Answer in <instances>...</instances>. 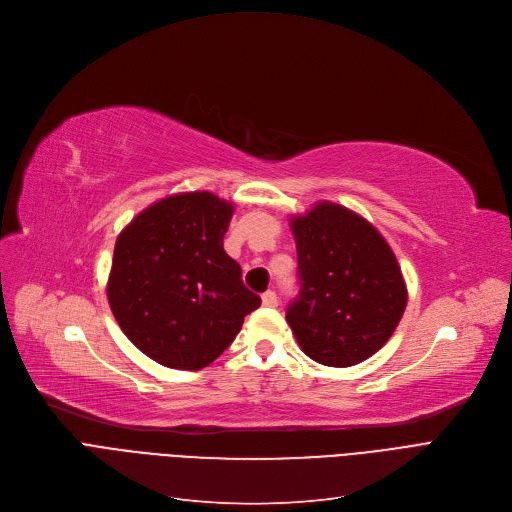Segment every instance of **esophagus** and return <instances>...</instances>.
Segmentation results:
<instances>
[{
  "label": "esophagus",
  "mask_w": 512,
  "mask_h": 512,
  "mask_svg": "<svg viewBox=\"0 0 512 512\" xmlns=\"http://www.w3.org/2000/svg\"><path fill=\"white\" fill-rule=\"evenodd\" d=\"M262 304H264V306H269V308H275V306L279 304V298H277V291H273V289H269V291H264V294H262Z\"/></svg>",
  "instance_id": "esophagus-1"
}]
</instances>
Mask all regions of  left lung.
Wrapping results in <instances>:
<instances>
[{
	"instance_id": "left-lung-1",
	"label": "left lung",
	"mask_w": 512,
	"mask_h": 512,
	"mask_svg": "<svg viewBox=\"0 0 512 512\" xmlns=\"http://www.w3.org/2000/svg\"><path fill=\"white\" fill-rule=\"evenodd\" d=\"M298 296L285 319L298 344L325 367H352L383 348L406 308L398 260L358 214L323 202L291 221Z\"/></svg>"
}]
</instances>
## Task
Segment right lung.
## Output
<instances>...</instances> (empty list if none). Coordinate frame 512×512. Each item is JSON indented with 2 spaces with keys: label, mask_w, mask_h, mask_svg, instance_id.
Wrapping results in <instances>:
<instances>
[{
  "label": "right lung",
  "mask_w": 512,
  "mask_h": 512,
  "mask_svg": "<svg viewBox=\"0 0 512 512\" xmlns=\"http://www.w3.org/2000/svg\"><path fill=\"white\" fill-rule=\"evenodd\" d=\"M233 206L208 191L166 198L118 235L108 302L120 329L168 369L221 356L260 306L223 239Z\"/></svg>",
  "instance_id": "right-lung-1"
}]
</instances>
